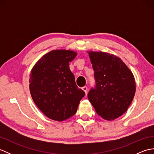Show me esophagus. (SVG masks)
<instances>
[{"mask_svg": "<svg viewBox=\"0 0 154 154\" xmlns=\"http://www.w3.org/2000/svg\"><path fill=\"white\" fill-rule=\"evenodd\" d=\"M82 89L83 90V91L85 93V94H87V90H88V88H87V87H83V88H82Z\"/></svg>", "mask_w": 154, "mask_h": 154, "instance_id": "esophagus-1", "label": "esophagus"}]
</instances>
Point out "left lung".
I'll return each instance as SVG.
<instances>
[{
	"label": "left lung",
	"instance_id": "8db88e82",
	"mask_svg": "<svg viewBox=\"0 0 154 154\" xmlns=\"http://www.w3.org/2000/svg\"><path fill=\"white\" fill-rule=\"evenodd\" d=\"M94 71L96 86L88 99L99 116L113 120L132 103L136 82L132 71L119 57L103 51H87Z\"/></svg>",
	"mask_w": 154,
	"mask_h": 154
}]
</instances>
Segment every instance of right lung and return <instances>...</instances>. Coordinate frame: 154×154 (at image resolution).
Masks as SVG:
<instances>
[{
  "label": "right lung",
  "mask_w": 154,
  "mask_h": 154,
  "mask_svg": "<svg viewBox=\"0 0 154 154\" xmlns=\"http://www.w3.org/2000/svg\"><path fill=\"white\" fill-rule=\"evenodd\" d=\"M77 53L71 50H52L34 65L29 88L35 105L51 120L63 121L76 113L84 91L75 83L69 62Z\"/></svg>",
  "instance_id": "obj_1"
}]
</instances>
